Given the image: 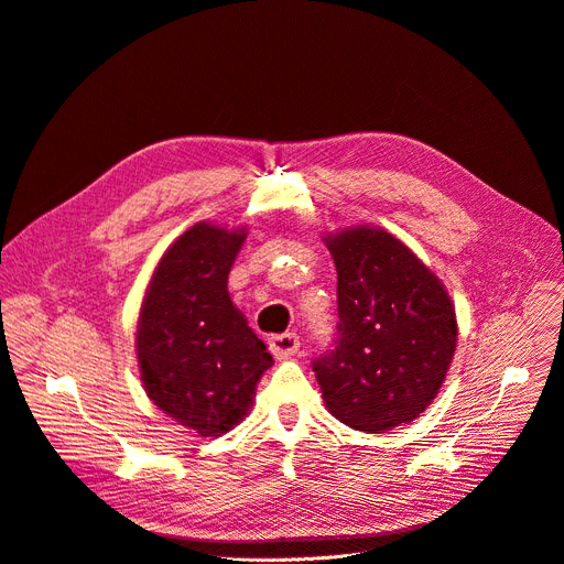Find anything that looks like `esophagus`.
Listing matches in <instances>:
<instances>
[{"instance_id":"1","label":"esophagus","mask_w":564,"mask_h":564,"mask_svg":"<svg viewBox=\"0 0 564 564\" xmlns=\"http://www.w3.org/2000/svg\"><path fill=\"white\" fill-rule=\"evenodd\" d=\"M269 348L275 357L284 359V357H291L293 352H297V348H301V339H297L293 333H284V335H273L269 339Z\"/></svg>"}]
</instances>
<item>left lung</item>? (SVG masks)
<instances>
[{
  "label": "left lung",
  "mask_w": 564,
  "mask_h": 564,
  "mask_svg": "<svg viewBox=\"0 0 564 564\" xmlns=\"http://www.w3.org/2000/svg\"><path fill=\"white\" fill-rule=\"evenodd\" d=\"M337 263L339 323L312 369L329 414L384 433L414 421L437 395L457 341L442 282L384 229L327 239Z\"/></svg>",
  "instance_id": "left-lung-1"
}]
</instances>
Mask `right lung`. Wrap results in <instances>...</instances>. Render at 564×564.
<instances>
[{
    "instance_id": "right-lung-1",
    "label": "right lung",
    "mask_w": 564,
    "mask_h": 564,
    "mask_svg": "<svg viewBox=\"0 0 564 564\" xmlns=\"http://www.w3.org/2000/svg\"><path fill=\"white\" fill-rule=\"evenodd\" d=\"M246 239L197 223L169 248L141 307L137 352L150 399L203 437L235 427L273 357L231 305L227 275Z\"/></svg>"
}]
</instances>
